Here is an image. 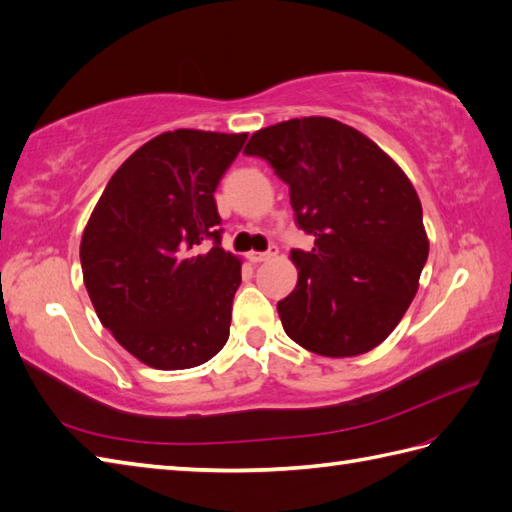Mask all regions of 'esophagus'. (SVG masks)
I'll use <instances>...</instances> for the list:
<instances>
[{"instance_id":"obj_1","label":"esophagus","mask_w":512,"mask_h":512,"mask_svg":"<svg viewBox=\"0 0 512 512\" xmlns=\"http://www.w3.org/2000/svg\"><path fill=\"white\" fill-rule=\"evenodd\" d=\"M278 256V247L276 245H271L267 252H249L247 254V258L252 260V263H265V260H271V258H276Z\"/></svg>"}]
</instances>
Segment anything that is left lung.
Listing matches in <instances>:
<instances>
[{
    "mask_svg": "<svg viewBox=\"0 0 512 512\" xmlns=\"http://www.w3.org/2000/svg\"><path fill=\"white\" fill-rule=\"evenodd\" d=\"M243 153L274 166L315 238L289 256L298 285L278 302L285 333L322 357L377 348L412 304L429 254L412 181L361 131L322 116L260 129Z\"/></svg>",
    "mask_w": 512,
    "mask_h": 512,
    "instance_id": "1",
    "label": "left lung"
}]
</instances>
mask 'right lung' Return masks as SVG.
Here are the masks:
<instances>
[{"label":"right lung","instance_id":"right-lung-1","mask_svg":"<svg viewBox=\"0 0 512 512\" xmlns=\"http://www.w3.org/2000/svg\"><path fill=\"white\" fill-rule=\"evenodd\" d=\"M245 140L247 133H160L113 173L85 225L89 300L146 366H201L230 337L241 258L221 247L214 190Z\"/></svg>","mask_w":512,"mask_h":512}]
</instances>
